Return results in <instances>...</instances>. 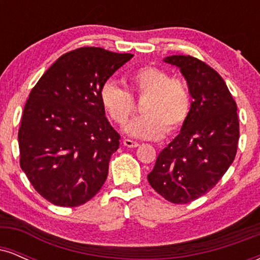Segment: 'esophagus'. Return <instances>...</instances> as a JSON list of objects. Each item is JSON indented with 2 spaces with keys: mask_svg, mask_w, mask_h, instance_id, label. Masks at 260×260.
Here are the masks:
<instances>
[{
  "mask_svg": "<svg viewBox=\"0 0 260 260\" xmlns=\"http://www.w3.org/2000/svg\"><path fill=\"white\" fill-rule=\"evenodd\" d=\"M123 144H124V147H127V148L139 147V143L134 142V140H132V139H123Z\"/></svg>",
  "mask_w": 260,
  "mask_h": 260,
  "instance_id": "34e87169",
  "label": "esophagus"
}]
</instances>
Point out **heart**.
Listing matches in <instances>:
<instances>
[{
  "mask_svg": "<svg viewBox=\"0 0 260 260\" xmlns=\"http://www.w3.org/2000/svg\"><path fill=\"white\" fill-rule=\"evenodd\" d=\"M129 85L137 96H145L143 116L133 118L124 127L127 136L137 139L156 140L166 131L175 132L183 126L190 113V94L178 78H171L165 70L145 66L131 74ZM100 103L113 122L124 124L134 109L132 95L112 80L100 86Z\"/></svg>",
  "mask_w": 260,
  "mask_h": 260,
  "instance_id": "1",
  "label": "heart"
}]
</instances>
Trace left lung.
Returning a JSON list of instances; mask_svg holds the SVG:
<instances>
[{
  "label": "left lung",
  "instance_id": "1",
  "mask_svg": "<svg viewBox=\"0 0 260 260\" xmlns=\"http://www.w3.org/2000/svg\"><path fill=\"white\" fill-rule=\"evenodd\" d=\"M164 62L180 68L193 100L187 121L161 150L148 181L166 201L186 204L208 193L234 162L237 105L221 76L204 62L182 55Z\"/></svg>",
  "mask_w": 260,
  "mask_h": 260
}]
</instances>
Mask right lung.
I'll use <instances>...</instances> for the list:
<instances>
[{
	"label": "right lung",
	"mask_w": 260,
	"mask_h": 260,
	"mask_svg": "<svg viewBox=\"0 0 260 260\" xmlns=\"http://www.w3.org/2000/svg\"><path fill=\"white\" fill-rule=\"evenodd\" d=\"M133 57L101 47L64 53L29 94L18 132L20 168L35 190L58 207H78L105 183L120 134L99 90Z\"/></svg>",
	"instance_id": "right-lung-1"
}]
</instances>
